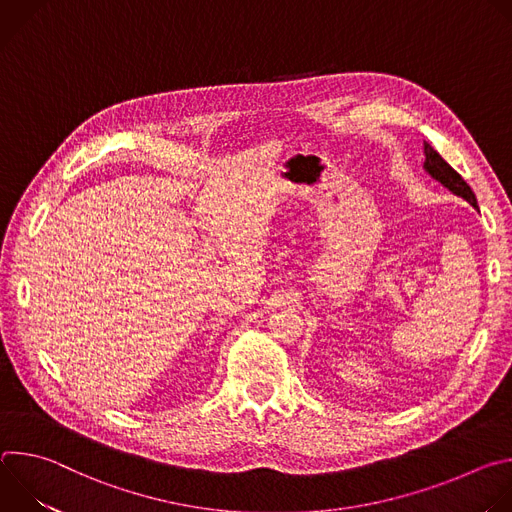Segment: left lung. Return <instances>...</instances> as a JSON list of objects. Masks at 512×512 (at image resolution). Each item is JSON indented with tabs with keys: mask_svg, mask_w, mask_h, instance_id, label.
I'll list each match as a JSON object with an SVG mask.
<instances>
[{
	"mask_svg": "<svg viewBox=\"0 0 512 512\" xmlns=\"http://www.w3.org/2000/svg\"><path fill=\"white\" fill-rule=\"evenodd\" d=\"M423 154H425V162H423V168L425 172L437 180L440 184H444L450 192H454L456 196H462L464 200H468L476 210H478V202H476V196L472 192V188L464 182V178L440 156L437 154L431 145L425 141L423 143Z\"/></svg>",
	"mask_w": 512,
	"mask_h": 512,
	"instance_id": "left-lung-1",
	"label": "left lung"
}]
</instances>
